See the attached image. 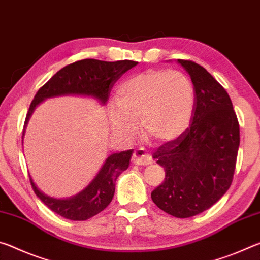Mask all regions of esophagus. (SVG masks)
<instances>
[{"mask_svg": "<svg viewBox=\"0 0 260 260\" xmlns=\"http://www.w3.org/2000/svg\"><path fill=\"white\" fill-rule=\"evenodd\" d=\"M133 161L135 165L137 166H147L153 162L152 155L148 154L146 151H144L143 148L136 150L133 154Z\"/></svg>", "mask_w": 260, "mask_h": 260, "instance_id": "esophagus-1", "label": "esophagus"}]
</instances>
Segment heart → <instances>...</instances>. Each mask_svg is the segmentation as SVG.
I'll use <instances>...</instances> for the list:
<instances>
[{
  "mask_svg": "<svg viewBox=\"0 0 260 260\" xmlns=\"http://www.w3.org/2000/svg\"><path fill=\"white\" fill-rule=\"evenodd\" d=\"M110 124L123 137H135L138 123L152 142L168 143L188 130L196 107L191 79L181 71L150 69L125 79L116 90Z\"/></svg>",
  "mask_w": 260,
  "mask_h": 260,
  "instance_id": "obj_1",
  "label": "heart"
}]
</instances>
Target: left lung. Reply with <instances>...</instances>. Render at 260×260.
Instances as JSON below:
<instances>
[{"mask_svg":"<svg viewBox=\"0 0 260 260\" xmlns=\"http://www.w3.org/2000/svg\"><path fill=\"white\" fill-rule=\"evenodd\" d=\"M176 63L194 86V113L188 130L153 155L166 176L151 197L160 210L184 219L206 211L227 192L236 166L240 125L228 93L210 72L191 61Z\"/></svg>","mask_w":260,"mask_h":260,"instance_id":"left-lung-1","label":"left lung"}]
</instances>
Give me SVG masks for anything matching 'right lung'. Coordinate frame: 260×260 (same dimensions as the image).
<instances>
[{
  "label": "right lung",
  "mask_w": 260,
  "mask_h": 260,
  "mask_svg": "<svg viewBox=\"0 0 260 260\" xmlns=\"http://www.w3.org/2000/svg\"><path fill=\"white\" fill-rule=\"evenodd\" d=\"M137 64L138 62L129 59L105 62L86 58L57 71L37 92L31 102L25 120L23 138L34 109L46 99L66 95L86 96L105 106L108 101L110 90L117 79ZM133 153L134 150H129L110 154L86 188L69 198L50 197L38 188L31 175L29 180L34 192L47 207L66 219L84 221L100 213L109 205L115 193V182L122 172L129 167Z\"/></svg>",
  "instance_id": "add662e5"
}]
</instances>
